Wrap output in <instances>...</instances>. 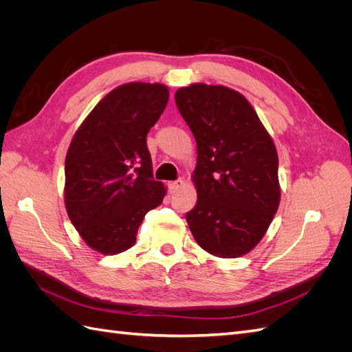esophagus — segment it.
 Wrapping results in <instances>:
<instances>
[{
  "label": "esophagus",
  "instance_id": "1",
  "mask_svg": "<svg viewBox=\"0 0 352 352\" xmlns=\"http://www.w3.org/2000/svg\"><path fill=\"white\" fill-rule=\"evenodd\" d=\"M185 185V182H184V179H177V180H175V182H170L168 184V190L172 194H175V192H177V190L182 188Z\"/></svg>",
  "mask_w": 352,
  "mask_h": 352
}]
</instances>
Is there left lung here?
I'll return each instance as SVG.
<instances>
[{"instance_id":"8db88e82","label":"left lung","mask_w":352,"mask_h":352,"mask_svg":"<svg viewBox=\"0 0 352 352\" xmlns=\"http://www.w3.org/2000/svg\"><path fill=\"white\" fill-rule=\"evenodd\" d=\"M197 141V206L186 212L202 250L236 258L257 245L279 208V158L248 100L221 85L192 83L175 94Z\"/></svg>"}]
</instances>
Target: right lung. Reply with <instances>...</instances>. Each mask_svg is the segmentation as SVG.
<instances>
[{"mask_svg": "<svg viewBox=\"0 0 352 352\" xmlns=\"http://www.w3.org/2000/svg\"><path fill=\"white\" fill-rule=\"evenodd\" d=\"M163 83L131 82L109 92L79 126L66 155L65 204L89 247L114 255L133 247L166 188L153 177L146 135L163 114Z\"/></svg>", "mask_w": 352, "mask_h": 352, "instance_id": "1", "label": "right lung"}]
</instances>
